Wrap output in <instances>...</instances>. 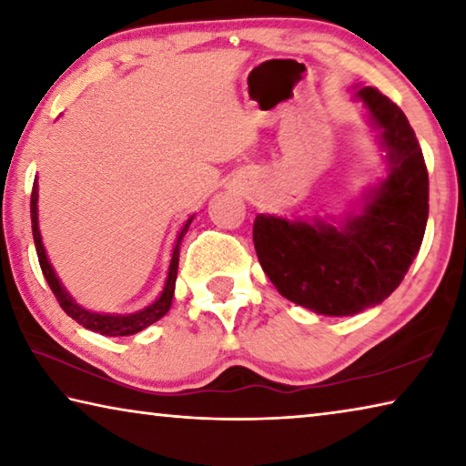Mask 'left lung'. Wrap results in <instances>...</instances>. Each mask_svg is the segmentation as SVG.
<instances>
[{"label": "left lung", "instance_id": "1", "mask_svg": "<svg viewBox=\"0 0 466 466\" xmlns=\"http://www.w3.org/2000/svg\"><path fill=\"white\" fill-rule=\"evenodd\" d=\"M380 129L390 172L345 226L288 222L257 216L258 263L283 298L329 317H347L380 304L400 286L420 252L428 224V168L407 116L384 94L358 88Z\"/></svg>", "mask_w": 466, "mask_h": 466}]
</instances>
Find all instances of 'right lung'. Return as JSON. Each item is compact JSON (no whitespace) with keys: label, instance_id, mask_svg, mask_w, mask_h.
<instances>
[{"label":"right lung","instance_id":"right-lung-1","mask_svg":"<svg viewBox=\"0 0 466 466\" xmlns=\"http://www.w3.org/2000/svg\"><path fill=\"white\" fill-rule=\"evenodd\" d=\"M36 180L33 185V195H30V218H33V236H35V247H36V255H38V263H41V269L46 283H49L51 291L57 298V302L63 310H66L67 317H72L76 322H80L82 327L94 330V333H100V335H106V337H125V335H136L139 330H144L146 327L154 325L156 320H160L164 314L170 310V304H172V298H175V281H177V271H178V252H180V240H183V236L187 234L188 226H191V219L185 224L183 230H180L177 244H175V250H172V258H170V271H168V279H167V286H164L162 296L156 299L152 306H147V309L139 310L136 314H98V312H90V310H84L82 306H77L66 289L61 288V283L57 279V275H55L53 267L49 263V258L45 255V248H43V242H41V232H38V216H36Z\"/></svg>","mask_w":466,"mask_h":466}]
</instances>
